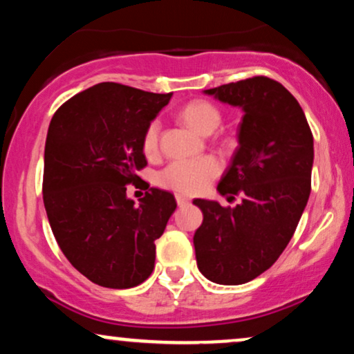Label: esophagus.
<instances>
[{
  "label": "esophagus",
  "mask_w": 354,
  "mask_h": 354,
  "mask_svg": "<svg viewBox=\"0 0 354 354\" xmlns=\"http://www.w3.org/2000/svg\"><path fill=\"white\" fill-rule=\"evenodd\" d=\"M176 203H178V206H185L189 203V198L185 196V194H176Z\"/></svg>",
  "instance_id": "esophagus-1"
}]
</instances>
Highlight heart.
<instances>
[{"label": "heart", "instance_id": "heart-1", "mask_svg": "<svg viewBox=\"0 0 354 354\" xmlns=\"http://www.w3.org/2000/svg\"><path fill=\"white\" fill-rule=\"evenodd\" d=\"M181 118L186 124L201 135H209L221 123V113L206 100H193L181 109ZM161 123L153 120L146 126L141 140V149L148 158L154 156L160 148ZM221 173V161L213 154L189 160H174L158 173V183L166 189L181 194H198L209 186V183Z\"/></svg>", "mask_w": 354, "mask_h": 354}]
</instances>
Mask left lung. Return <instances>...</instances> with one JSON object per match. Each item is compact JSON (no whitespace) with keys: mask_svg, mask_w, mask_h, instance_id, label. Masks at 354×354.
<instances>
[{"mask_svg":"<svg viewBox=\"0 0 354 354\" xmlns=\"http://www.w3.org/2000/svg\"><path fill=\"white\" fill-rule=\"evenodd\" d=\"M205 93L245 111L239 146L218 185L241 203L193 201L203 211L194 251L209 281L243 284L270 270L293 238L311 193L313 133L295 96L266 76Z\"/></svg>","mask_w":354,"mask_h":354,"instance_id":"obj_1","label":"left lung"}]
</instances>
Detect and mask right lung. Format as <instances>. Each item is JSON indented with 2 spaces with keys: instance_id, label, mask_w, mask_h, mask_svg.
Here are the masks:
<instances>
[{
  "instance_id": "obj_1",
  "label": "right lung",
  "mask_w": 354,
  "mask_h": 354,
  "mask_svg": "<svg viewBox=\"0 0 354 354\" xmlns=\"http://www.w3.org/2000/svg\"><path fill=\"white\" fill-rule=\"evenodd\" d=\"M171 96L100 83L61 104L51 118L44 208L68 261L100 286H138L154 270V241L176 200L169 191L150 188L135 206L126 185L141 181L136 173L148 165L143 133Z\"/></svg>"
}]
</instances>
